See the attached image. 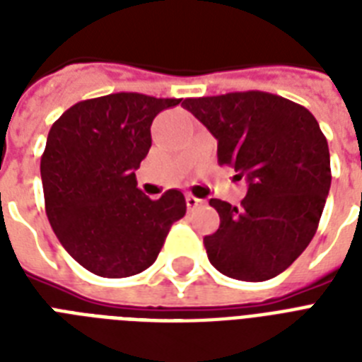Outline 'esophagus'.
<instances>
[{
    "mask_svg": "<svg viewBox=\"0 0 362 362\" xmlns=\"http://www.w3.org/2000/svg\"><path fill=\"white\" fill-rule=\"evenodd\" d=\"M203 203H204L203 199L195 197V195H192V193H187V195H186V204H187V209H189V210L197 209V206H201Z\"/></svg>",
    "mask_w": 362,
    "mask_h": 362,
    "instance_id": "1",
    "label": "esophagus"
}]
</instances>
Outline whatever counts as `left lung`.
Instances as JSON below:
<instances>
[{
  "label": "left lung",
  "instance_id": "1",
  "mask_svg": "<svg viewBox=\"0 0 362 362\" xmlns=\"http://www.w3.org/2000/svg\"><path fill=\"white\" fill-rule=\"evenodd\" d=\"M218 139V163L246 176L240 206L210 199L218 231L204 237L210 263L244 281L274 278L306 250L331 187V156L314 115L267 92L186 99Z\"/></svg>",
  "mask_w": 362,
  "mask_h": 362
}]
</instances>
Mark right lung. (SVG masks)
<instances>
[{
	"label": "right lung",
	"instance_id": "add662e5",
	"mask_svg": "<svg viewBox=\"0 0 362 362\" xmlns=\"http://www.w3.org/2000/svg\"><path fill=\"white\" fill-rule=\"evenodd\" d=\"M180 99L110 93L54 122L41 156L45 210L62 246L103 278H127L156 261L170 226L186 214L178 189L152 201L135 170L152 146L150 125Z\"/></svg>",
	"mask_w": 362,
	"mask_h": 362
}]
</instances>
